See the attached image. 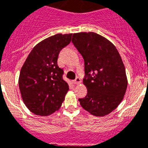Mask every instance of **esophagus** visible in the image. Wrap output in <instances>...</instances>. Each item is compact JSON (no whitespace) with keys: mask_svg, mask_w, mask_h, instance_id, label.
Returning a JSON list of instances; mask_svg holds the SVG:
<instances>
[{"mask_svg":"<svg viewBox=\"0 0 148 148\" xmlns=\"http://www.w3.org/2000/svg\"><path fill=\"white\" fill-rule=\"evenodd\" d=\"M81 79L79 77H76V79L74 81V84H79L81 83Z\"/></svg>","mask_w":148,"mask_h":148,"instance_id":"esophagus-1","label":"esophagus"}]
</instances>
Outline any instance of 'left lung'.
Instances as JSON below:
<instances>
[{"mask_svg": "<svg viewBox=\"0 0 148 148\" xmlns=\"http://www.w3.org/2000/svg\"><path fill=\"white\" fill-rule=\"evenodd\" d=\"M72 43L84 60L85 97L81 107L91 114H110L124 98L127 87L125 67L117 48L108 39L94 32L74 34Z\"/></svg>", "mask_w": 148, "mask_h": 148, "instance_id": "1", "label": "left lung"}]
</instances>
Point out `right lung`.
Returning <instances> with one entry per match:
<instances>
[{
  "label": "right lung",
  "instance_id": "1",
  "mask_svg": "<svg viewBox=\"0 0 148 148\" xmlns=\"http://www.w3.org/2000/svg\"><path fill=\"white\" fill-rule=\"evenodd\" d=\"M72 34H58L42 40L29 53L20 73L19 88L25 105L37 115L47 116L61 106L69 90L58 65L61 49L71 40Z\"/></svg>",
  "mask_w": 148,
  "mask_h": 148
}]
</instances>
